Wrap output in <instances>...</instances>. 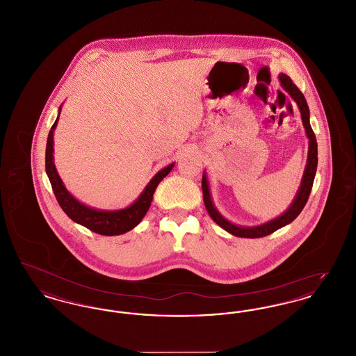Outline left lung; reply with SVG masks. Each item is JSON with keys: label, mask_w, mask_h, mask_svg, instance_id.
Segmentation results:
<instances>
[{"label": "left lung", "mask_w": 356, "mask_h": 356, "mask_svg": "<svg viewBox=\"0 0 356 356\" xmlns=\"http://www.w3.org/2000/svg\"><path fill=\"white\" fill-rule=\"evenodd\" d=\"M279 81H280V85L283 86V89L292 97V100L298 104V108H299L300 116H302V121H303V127H305V135L308 137V156H307L305 173H303L302 181H300V186L296 192V196L292 200L291 205L286 209V212H283L280 216L267 221V222H263L260 225L243 227V225H237V224L227 220L218 211V208L215 207V204L212 202L207 173L204 172L202 188H203V199L205 208H207L209 216L212 218V220L215 221L218 225H220L224 231L229 232L234 236L247 237V238L267 236V235H271L272 232L277 231L279 228L292 222L299 216V213L303 211L305 203L309 197L311 189H312L314 179H315L316 168H318V143H316V137H315V134H314V131L311 128V124H309V109H308V105L305 102V95L299 90V88L296 85L292 83V80L288 77L287 74L280 73L279 74Z\"/></svg>", "instance_id": "1"}]
</instances>
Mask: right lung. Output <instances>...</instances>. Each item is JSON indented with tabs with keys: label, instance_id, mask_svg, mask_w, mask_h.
Listing matches in <instances>:
<instances>
[{
	"label": "right lung",
	"instance_id": "obj_1",
	"mask_svg": "<svg viewBox=\"0 0 356 356\" xmlns=\"http://www.w3.org/2000/svg\"><path fill=\"white\" fill-rule=\"evenodd\" d=\"M61 106L58 108V116L49 131L48 141H47V151H45V170H47V175L49 177L54 196L60 204V207L74 222L84 225L85 228L90 229L96 234H100V235L115 236V235H122V234L134 229L136 225L143 220L145 213L148 212L151 203H152L153 193H154L156 188L159 186V183L170 173L175 163L159 170L135 202L125 208L106 211V209H97V208L85 205L84 203L79 202L69 192L67 186H64L58 172L56 170V165L53 163V160H54L53 134H54L57 121H58L60 113H61Z\"/></svg>",
	"mask_w": 356,
	"mask_h": 356
}]
</instances>
